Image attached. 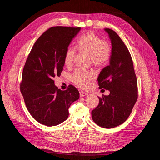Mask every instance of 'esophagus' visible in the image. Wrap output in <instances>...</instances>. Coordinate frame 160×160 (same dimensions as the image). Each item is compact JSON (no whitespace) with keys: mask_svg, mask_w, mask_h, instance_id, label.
<instances>
[{"mask_svg":"<svg viewBox=\"0 0 160 160\" xmlns=\"http://www.w3.org/2000/svg\"><path fill=\"white\" fill-rule=\"evenodd\" d=\"M79 94H80V97H85V96L88 95V93H87L86 92H84V91H80Z\"/></svg>","mask_w":160,"mask_h":160,"instance_id":"1","label":"esophagus"}]
</instances>
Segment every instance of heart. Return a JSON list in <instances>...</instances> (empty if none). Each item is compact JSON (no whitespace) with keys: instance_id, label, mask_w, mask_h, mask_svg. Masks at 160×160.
I'll use <instances>...</instances> for the list:
<instances>
[{"instance_id":"1","label":"heart","mask_w":160,"mask_h":160,"mask_svg":"<svg viewBox=\"0 0 160 160\" xmlns=\"http://www.w3.org/2000/svg\"><path fill=\"white\" fill-rule=\"evenodd\" d=\"M77 49L88 53L91 62L97 66H103L108 64L111 57V47L108 42L103 41L101 38L93 32H88L81 35L76 42ZM74 48L69 47L64 55V62L67 66L71 65L75 55ZM72 81L80 88L88 87L90 81L95 77V73L91 71L82 69H76L71 76Z\"/></svg>"}]
</instances>
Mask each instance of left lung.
<instances>
[{
	"label": "left lung",
	"instance_id": "obj_1",
	"mask_svg": "<svg viewBox=\"0 0 160 160\" xmlns=\"http://www.w3.org/2000/svg\"><path fill=\"white\" fill-rule=\"evenodd\" d=\"M111 42L109 65L100 72L99 89L110 91L99 98V103L91 111L92 119L99 126L113 128L128 118L138 99V81L132 56L123 41L114 31L105 28Z\"/></svg>",
	"mask_w": 160,
	"mask_h": 160
}]
</instances>
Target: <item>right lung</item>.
Returning a JSON list of instances; mask_svg holds the SVG:
<instances>
[{"label": "right lung", "instance_id": "obj_1", "mask_svg": "<svg viewBox=\"0 0 160 160\" xmlns=\"http://www.w3.org/2000/svg\"><path fill=\"white\" fill-rule=\"evenodd\" d=\"M80 30V27L49 28L34 44L24 66L20 89L26 107L34 119L47 126L65 121L71 104L79 98L74 86L61 91L53 79L61 75L65 52Z\"/></svg>", "mask_w": 160, "mask_h": 160}]
</instances>
